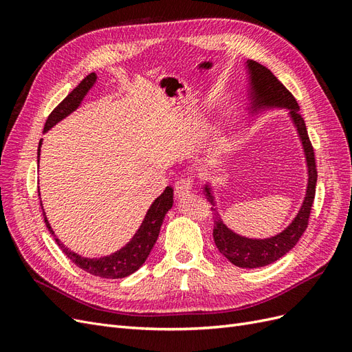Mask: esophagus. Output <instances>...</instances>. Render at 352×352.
<instances>
[{
  "label": "esophagus",
  "mask_w": 352,
  "mask_h": 352,
  "mask_svg": "<svg viewBox=\"0 0 352 352\" xmlns=\"http://www.w3.org/2000/svg\"><path fill=\"white\" fill-rule=\"evenodd\" d=\"M194 189V176L186 175L184 177L177 179V182L175 185V194L176 197H184L192 192Z\"/></svg>",
  "instance_id": "obj_1"
}]
</instances>
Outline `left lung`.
Wrapping results in <instances>:
<instances>
[{
  "instance_id": "1",
  "label": "left lung",
  "mask_w": 352,
  "mask_h": 352,
  "mask_svg": "<svg viewBox=\"0 0 352 352\" xmlns=\"http://www.w3.org/2000/svg\"><path fill=\"white\" fill-rule=\"evenodd\" d=\"M248 69L251 70V98L254 101V107H287L291 109V116L298 127L304 151L308 164V186L304 204L298 212L295 220L287 226L282 233L269 239H248L242 238L236 233L229 230L223 225L221 219L219 217L214 207L212 210V220H214V228H212V238H214L216 247L225 257L242 269H255L263 267L274 263L283 257L285 254L289 252L295 243L302 236L310 220V212L316 195V184H317V167L314 148L311 145L310 138L307 133V126L300 113V107L294 95L286 89L285 85L274 76V74L257 61H248ZM255 109V110H257ZM206 195L212 202V197L210 188L206 186Z\"/></svg>"
}]
</instances>
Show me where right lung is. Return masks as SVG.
<instances>
[{
	"label": "right lung",
	"mask_w": 352,
	"mask_h": 352,
	"mask_svg": "<svg viewBox=\"0 0 352 352\" xmlns=\"http://www.w3.org/2000/svg\"><path fill=\"white\" fill-rule=\"evenodd\" d=\"M95 79H97L95 73H89L88 76L85 78L78 85V87L74 88L67 95V97L50 113L48 119L45 122V126H44V132H47L50 127L54 126L61 119H65V117L67 114H70L73 110L78 109V105L80 104L82 98L87 95V92L94 85ZM39 148H41V141H39V146H38V158H39ZM172 206H173V188L167 186L164 189V192L153 202V206L150 210H148L140 230L135 233L132 241L127 243L126 247H123L120 251H117V252L109 255V257H102V258H87V257H82V255H79L76 252L70 251L67 247H65V245H63L56 238L54 232L51 230L50 223L45 217V212H44V220H45V225H47L50 233L54 236L60 250L65 252L66 257L72 263L76 264L78 267H80L82 270L88 272L94 276H98V278L122 279V278H126V276L135 273L145 263L146 257L150 255L154 243L158 238L160 228H162V225H163L166 212L172 208Z\"/></svg>",
	"instance_id": "obj_1"
}]
</instances>
